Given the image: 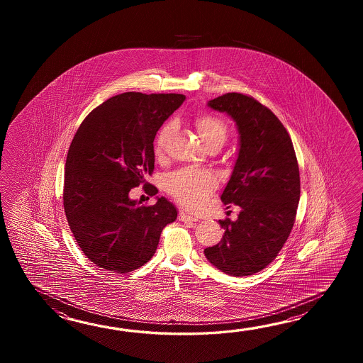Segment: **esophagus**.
I'll return each mask as SVG.
<instances>
[{"label": "esophagus", "instance_id": "1", "mask_svg": "<svg viewBox=\"0 0 363 363\" xmlns=\"http://www.w3.org/2000/svg\"><path fill=\"white\" fill-rule=\"evenodd\" d=\"M178 218L180 222H185V223H193V222H196V218H193L192 216L186 214L184 211H180Z\"/></svg>", "mask_w": 363, "mask_h": 363}]
</instances>
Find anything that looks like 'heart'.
<instances>
[{
  "label": "heart",
  "instance_id": "b5f03b06",
  "mask_svg": "<svg viewBox=\"0 0 363 363\" xmlns=\"http://www.w3.org/2000/svg\"><path fill=\"white\" fill-rule=\"evenodd\" d=\"M194 125L199 131L201 140L206 147L210 145H223L228 135V127L222 118L200 113L194 116ZM175 124L169 121L162 124L155 139V155H162L174 133ZM216 178L208 171L183 169L175 171L164 179V189L179 203L188 208H199L206 200L208 193L216 186Z\"/></svg>",
  "mask_w": 363,
  "mask_h": 363
}]
</instances>
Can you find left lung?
<instances>
[{
  "instance_id": "obj_1",
  "label": "left lung",
  "mask_w": 363,
  "mask_h": 363,
  "mask_svg": "<svg viewBox=\"0 0 363 363\" xmlns=\"http://www.w3.org/2000/svg\"><path fill=\"white\" fill-rule=\"evenodd\" d=\"M208 105L227 113L239 130V155L220 199L224 205H238L240 213L235 222L219 220L223 239L203 253L224 274L247 277L277 258L294 228L298 163L286 127L261 102L232 92Z\"/></svg>"
}]
</instances>
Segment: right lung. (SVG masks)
Wrapping results in <instances>:
<instances>
[{
	"label": "right lung",
	"mask_w": 363,
	"mask_h": 363,
	"mask_svg": "<svg viewBox=\"0 0 363 363\" xmlns=\"http://www.w3.org/2000/svg\"><path fill=\"white\" fill-rule=\"evenodd\" d=\"M184 94L125 92L102 102L80 124L69 145L63 206L69 230L91 262L118 274L141 267L155 255L163 228L178 211L158 199L144 206L130 199L155 170V141Z\"/></svg>",
	"instance_id": "add662e5"
}]
</instances>
